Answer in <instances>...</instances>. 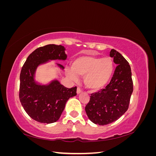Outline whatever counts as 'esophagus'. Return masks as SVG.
<instances>
[{
    "instance_id": "obj_1",
    "label": "esophagus",
    "mask_w": 156,
    "mask_h": 156,
    "mask_svg": "<svg viewBox=\"0 0 156 156\" xmlns=\"http://www.w3.org/2000/svg\"><path fill=\"white\" fill-rule=\"evenodd\" d=\"M82 92V90L79 87H78L77 88V94H80V93H81Z\"/></svg>"
}]
</instances>
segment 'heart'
<instances>
[{"instance_id": "1", "label": "heart", "mask_w": 156, "mask_h": 156, "mask_svg": "<svg viewBox=\"0 0 156 156\" xmlns=\"http://www.w3.org/2000/svg\"><path fill=\"white\" fill-rule=\"evenodd\" d=\"M114 69V62L109 57L84 55L73 61L72 68H68L66 73L74 80L78 76L84 75L85 86L89 89L97 90L104 87L109 81Z\"/></svg>"}]
</instances>
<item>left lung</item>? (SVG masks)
<instances>
[{
	"label": "left lung",
	"mask_w": 156,
	"mask_h": 156,
	"mask_svg": "<svg viewBox=\"0 0 156 156\" xmlns=\"http://www.w3.org/2000/svg\"><path fill=\"white\" fill-rule=\"evenodd\" d=\"M110 56L117 64L111 81L105 88L91 94L85 107L88 119L100 126L111 124L124 114L128 109L133 90L128 62L115 49L111 51Z\"/></svg>",
	"instance_id": "8db88e82"
}]
</instances>
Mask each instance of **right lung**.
Returning <instances> with one entry per match:
<instances>
[{
    "label": "right lung",
    "instance_id": "right-lung-1",
    "mask_svg": "<svg viewBox=\"0 0 156 156\" xmlns=\"http://www.w3.org/2000/svg\"><path fill=\"white\" fill-rule=\"evenodd\" d=\"M64 46L47 45L36 49L28 56L20 73V100L26 112L40 123L51 124L57 121L70 98L77 95V87L68 88L54 80L48 85L37 84L34 73L39 65L49 60H66ZM61 69L62 65L57 64Z\"/></svg>",
    "mask_w": 156,
    "mask_h": 156
}]
</instances>
